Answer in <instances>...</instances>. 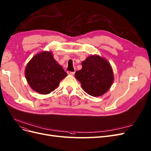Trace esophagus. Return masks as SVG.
<instances>
[{
    "instance_id": "1",
    "label": "esophagus",
    "mask_w": 151,
    "mask_h": 151,
    "mask_svg": "<svg viewBox=\"0 0 151 151\" xmlns=\"http://www.w3.org/2000/svg\"><path fill=\"white\" fill-rule=\"evenodd\" d=\"M67 74L68 75H72V76H74L75 74V72H70V71H67Z\"/></svg>"
}]
</instances>
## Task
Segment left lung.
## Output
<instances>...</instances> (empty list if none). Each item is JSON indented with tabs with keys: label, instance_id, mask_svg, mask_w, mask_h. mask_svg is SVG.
I'll use <instances>...</instances> for the list:
<instances>
[{
	"label": "left lung",
	"instance_id": "obj_1",
	"mask_svg": "<svg viewBox=\"0 0 151 151\" xmlns=\"http://www.w3.org/2000/svg\"><path fill=\"white\" fill-rule=\"evenodd\" d=\"M82 66L75 77L83 90L93 97L102 96L108 91L114 81V74L107 60L99 55H91L82 62Z\"/></svg>",
	"mask_w": 151,
	"mask_h": 151
}]
</instances>
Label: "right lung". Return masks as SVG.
Returning a JSON list of instances; mask_svg holds the SVG:
<instances>
[{
	"mask_svg": "<svg viewBox=\"0 0 151 151\" xmlns=\"http://www.w3.org/2000/svg\"><path fill=\"white\" fill-rule=\"evenodd\" d=\"M26 79L32 89L40 94L54 91L67 74L54 59L51 52L44 51L34 56L25 69Z\"/></svg>",
	"mask_w": 151,
	"mask_h": 151,
	"instance_id": "1",
	"label": "right lung"
}]
</instances>
